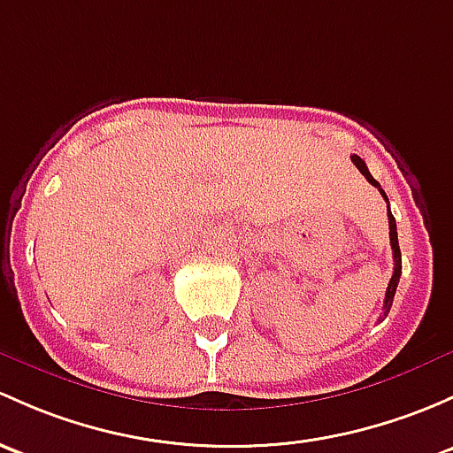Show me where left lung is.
<instances>
[{"label":"left lung","instance_id":"obj_1","mask_svg":"<svg viewBox=\"0 0 453 453\" xmlns=\"http://www.w3.org/2000/svg\"><path fill=\"white\" fill-rule=\"evenodd\" d=\"M351 163H354L356 166H358V171H360V173H363L365 178L369 180V182L373 184V187L378 188L380 193H382V197L387 199V202H388L387 193H384V190L380 188L378 180H375L373 175L369 173V169H366L365 160L360 158V156H356V154H354V156H351ZM388 236H390V250H393L395 269H393V278H390V282H388V288H387V297H384V317H387L388 311H390V306H393L395 290H397V284H399V275H402V251H399V241H397V223H395V217H393V214H390V211H388Z\"/></svg>","mask_w":453,"mask_h":453}]
</instances>
